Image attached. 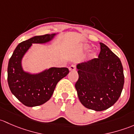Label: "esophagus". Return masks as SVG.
Wrapping results in <instances>:
<instances>
[{
  "label": "esophagus",
  "instance_id": "34e87169",
  "mask_svg": "<svg viewBox=\"0 0 134 134\" xmlns=\"http://www.w3.org/2000/svg\"><path fill=\"white\" fill-rule=\"evenodd\" d=\"M69 70L70 71H74V70H75V66L71 65V66L69 67Z\"/></svg>",
  "mask_w": 134,
  "mask_h": 134
}]
</instances>
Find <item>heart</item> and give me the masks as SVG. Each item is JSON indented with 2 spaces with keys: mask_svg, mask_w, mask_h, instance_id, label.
<instances>
[{
  "mask_svg": "<svg viewBox=\"0 0 134 134\" xmlns=\"http://www.w3.org/2000/svg\"><path fill=\"white\" fill-rule=\"evenodd\" d=\"M89 48V45L86 44H82L80 45V46H79V48L80 50H86V49H88ZM96 56H97V54H96V52H92V53L90 55V57L91 58H96Z\"/></svg>",
  "mask_w": 134,
  "mask_h": 134,
  "instance_id": "obj_1",
  "label": "heart"
}]
</instances>
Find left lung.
<instances>
[{
  "label": "left lung",
  "mask_w": 134,
  "mask_h": 134,
  "mask_svg": "<svg viewBox=\"0 0 134 134\" xmlns=\"http://www.w3.org/2000/svg\"><path fill=\"white\" fill-rule=\"evenodd\" d=\"M97 59L77 64L79 79L75 88L80 102L95 111L105 110L118 100L123 88V68L119 57L100 42Z\"/></svg>",
  "instance_id": "1"
}]
</instances>
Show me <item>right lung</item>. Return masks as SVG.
I'll return each instance as SVG.
<instances>
[{
	"instance_id": "right-lung-1",
	"label": "right lung",
	"mask_w": 134,
	"mask_h": 134,
	"mask_svg": "<svg viewBox=\"0 0 134 134\" xmlns=\"http://www.w3.org/2000/svg\"><path fill=\"white\" fill-rule=\"evenodd\" d=\"M58 34L34 36L16 47L9 59L8 82L12 93L28 107L41 105L49 100L57 82L68 74L67 68L52 67L37 74L24 71L22 61L33 44H46Z\"/></svg>"
}]
</instances>
